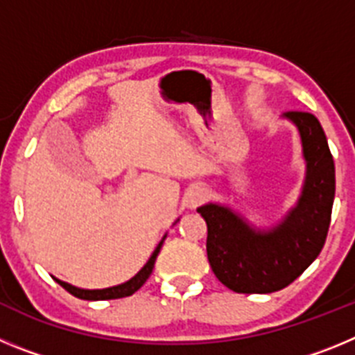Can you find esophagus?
<instances>
[{"mask_svg": "<svg viewBox=\"0 0 355 355\" xmlns=\"http://www.w3.org/2000/svg\"><path fill=\"white\" fill-rule=\"evenodd\" d=\"M206 197H208L206 188H202L200 184H196V187L190 188V190L187 192V196H184V205H187L188 208L196 209L197 206H200L202 202H205Z\"/></svg>", "mask_w": 355, "mask_h": 355, "instance_id": "esophagus-1", "label": "esophagus"}]
</instances>
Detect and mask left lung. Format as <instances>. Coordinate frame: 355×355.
Returning a JSON list of instances; mask_svg holds the SVG:
<instances>
[{
    "mask_svg": "<svg viewBox=\"0 0 355 355\" xmlns=\"http://www.w3.org/2000/svg\"><path fill=\"white\" fill-rule=\"evenodd\" d=\"M302 139L307 175L297 208L270 233H254L236 215L216 205L197 211L208 225L206 252L213 274L236 293H272L291 284L322 252L336 190L334 159L318 119L286 112Z\"/></svg>",
    "mask_w": 355,
    "mask_h": 355,
    "instance_id": "1",
    "label": "left lung"
}]
</instances>
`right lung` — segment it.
I'll use <instances>...</instances> for the list:
<instances>
[{
  "label": "right lung",
  "mask_w": 355,
  "mask_h": 355,
  "mask_svg": "<svg viewBox=\"0 0 355 355\" xmlns=\"http://www.w3.org/2000/svg\"><path fill=\"white\" fill-rule=\"evenodd\" d=\"M162 243H163V240L159 241V245L156 247L155 254L150 256V259L147 261V265L144 266L142 270H140L133 279H130V281L124 284H119V286H114V288H106V290H80V288H74L67 283H62V281H58V279H56V283L60 284L64 290H67L71 295H74V297H78V299H83V300H110V299H122V297H130V295H133L135 291L140 290V288L144 286V283H146L147 279H149V275L153 274L156 256H158L159 249H162Z\"/></svg>",
  "instance_id": "add662e5"
}]
</instances>
